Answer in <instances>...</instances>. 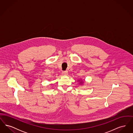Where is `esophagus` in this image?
Wrapping results in <instances>:
<instances>
[{
	"label": "esophagus",
	"mask_w": 133,
	"mask_h": 133,
	"mask_svg": "<svg viewBox=\"0 0 133 133\" xmlns=\"http://www.w3.org/2000/svg\"><path fill=\"white\" fill-rule=\"evenodd\" d=\"M62 74L64 75H68V71H63L62 72Z\"/></svg>",
	"instance_id": "obj_1"
}]
</instances>
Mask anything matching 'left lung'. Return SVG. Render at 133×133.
<instances>
[{"instance_id": "1", "label": "left lung", "mask_w": 133, "mask_h": 133, "mask_svg": "<svg viewBox=\"0 0 133 133\" xmlns=\"http://www.w3.org/2000/svg\"><path fill=\"white\" fill-rule=\"evenodd\" d=\"M79 81H80V80H79ZM82 83H83V82L82 81H81V82H80V84H82Z\"/></svg>"}]
</instances>
